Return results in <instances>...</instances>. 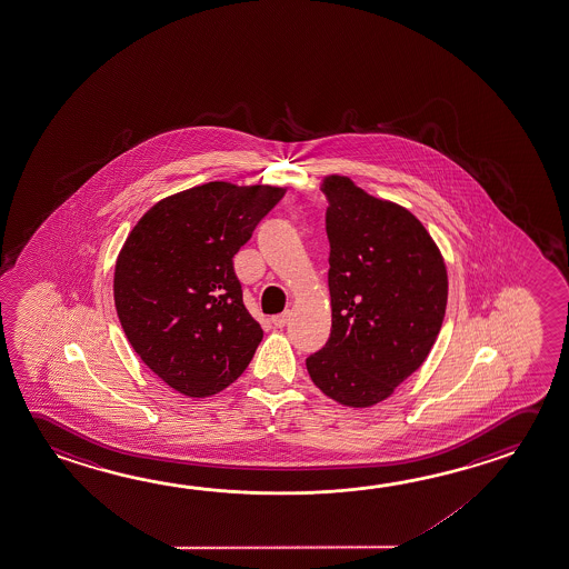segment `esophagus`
<instances>
[{"mask_svg": "<svg viewBox=\"0 0 569 569\" xmlns=\"http://www.w3.org/2000/svg\"><path fill=\"white\" fill-rule=\"evenodd\" d=\"M289 317H291V313H289V311H283L280 316L271 317V323L276 327H286L288 326Z\"/></svg>", "mask_w": 569, "mask_h": 569, "instance_id": "34e87169", "label": "esophagus"}]
</instances>
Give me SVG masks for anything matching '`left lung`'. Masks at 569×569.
<instances>
[{
    "instance_id": "1",
    "label": "left lung",
    "mask_w": 569,
    "mask_h": 569,
    "mask_svg": "<svg viewBox=\"0 0 569 569\" xmlns=\"http://www.w3.org/2000/svg\"><path fill=\"white\" fill-rule=\"evenodd\" d=\"M331 336L308 357L329 399L367 409L389 399L425 363L445 321L447 263L405 206L327 174Z\"/></svg>"
}]
</instances>
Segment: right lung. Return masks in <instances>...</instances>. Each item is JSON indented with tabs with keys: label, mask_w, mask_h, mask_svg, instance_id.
<instances>
[{
	"label": "right lung",
	"mask_w": 569,
	"mask_h": 569,
	"mask_svg": "<svg viewBox=\"0 0 569 569\" xmlns=\"http://www.w3.org/2000/svg\"><path fill=\"white\" fill-rule=\"evenodd\" d=\"M288 187L206 182L149 208L122 243L112 296L122 331L170 389L204 399L252 361L263 331L232 258Z\"/></svg>",
	"instance_id": "add662e5"
}]
</instances>
